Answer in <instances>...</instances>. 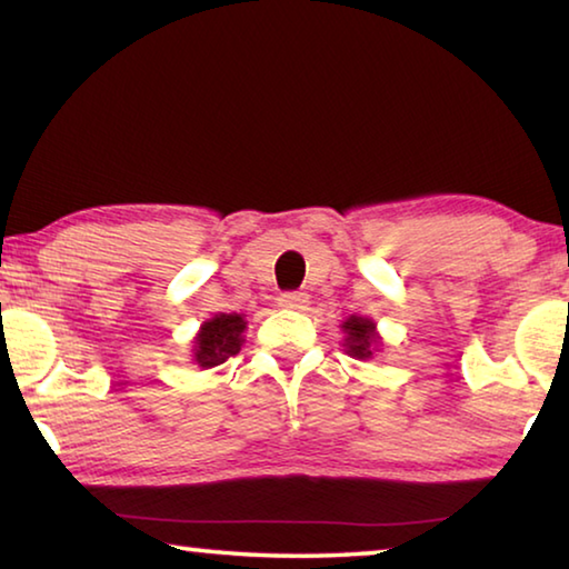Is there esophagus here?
Returning <instances> with one entry per match:
<instances>
[{
    "mask_svg": "<svg viewBox=\"0 0 569 569\" xmlns=\"http://www.w3.org/2000/svg\"><path fill=\"white\" fill-rule=\"evenodd\" d=\"M278 303L283 308H306L308 306V296L301 291H286L278 298Z\"/></svg>",
    "mask_w": 569,
    "mask_h": 569,
    "instance_id": "1",
    "label": "esophagus"
}]
</instances>
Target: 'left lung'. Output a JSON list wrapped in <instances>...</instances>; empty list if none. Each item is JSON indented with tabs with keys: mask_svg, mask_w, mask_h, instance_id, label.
I'll return each mask as SVG.
<instances>
[{
	"mask_svg": "<svg viewBox=\"0 0 569 569\" xmlns=\"http://www.w3.org/2000/svg\"><path fill=\"white\" fill-rule=\"evenodd\" d=\"M373 326L369 319H361V316H351L349 321L343 323L346 336V351L356 359H371V353L377 351V333H373Z\"/></svg>",
	"mask_w": 569,
	"mask_h": 569,
	"instance_id": "left-lung-1",
	"label": "left lung"
}]
</instances>
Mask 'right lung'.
Masks as SVG:
<instances>
[{
	"label": "right lung",
	"mask_w": 569,
	"mask_h": 569,
	"mask_svg": "<svg viewBox=\"0 0 569 569\" xmlns=\"http://www.w3.org/2000/svg\"><path fill=\"white\" fill-rule=\"evenodd\" d=\"M243 331V316L218 313L216 319L200 326V333L196 339V361L203 366V369L226 363L230 356H236L240 351V343H243V336L240 333Z\"/></svg>",
	"instance_id": "right-lung-1"
}]
</instances>
